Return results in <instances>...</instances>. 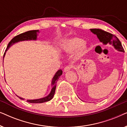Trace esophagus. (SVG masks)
<instances>
[{
	"mask_svg": "<svg viewBox=\"0 0 127 127\" xmlns=\"http://www.w3.org/2000/svg\"><path fill=\"white\" fill-rule=\"evenodd\" d=\"M72 68V66H70V65H68V66H66V67H65V68H64V71L65 72H68L69 70H70Z\"/></svg>",
	"mask_w": 127,
	"mask_h": 127,
	"instance_id": "esophagus-1",
	"label": "esophagus"
}]
</instances>
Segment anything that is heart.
Returning a JSON list of instances; mask_svg holds the SVG:
<instances>
[{
    "mask_svg": "<svg viewBox=\"0 0 127 127\" xmlns=\"http://www.w3.org/2000/svg\"><path fill=\"white\" fill-rule=\"evenodd\" d=\"M62 51L67 54H72L76 51V57L80 58L87 53L88 47L83 39L73 37L64 41L62 46Z\"/></svg>",
    "mask_w": 127,
    "mask_h": 127,
    "instance_id": "heart-1",
    "label": "heart"
}]
</instances>
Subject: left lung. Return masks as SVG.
I'll list each match as a JSON object with an SVG mask.
<instances>
[{
	"instance_id": "8db88e82",
	"label": "left lung",
	"mask_w": 127,
	"mask_h": 127,
	"mask_svg": "<svg viewBox=\"0 0 127 127\" xmlns=\"http://www.w3.org/2000/svg\"><path fill=\"white\" fill-rule=\"evenodd\" d=\"M90 31L94 34H96L99 41L103 43L104 44H109L112 45L117 51L124 52V50L121 45L120 41L114 34L100 29H91Z\"/></svg>"
}]
</instances>
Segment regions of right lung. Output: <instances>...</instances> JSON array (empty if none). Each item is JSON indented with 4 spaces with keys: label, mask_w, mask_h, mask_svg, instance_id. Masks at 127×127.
Instances as JSON below:
<instances>
[{
    "label": "right lung",
    "mask_w": 127,
    "mask_h": 127,
    "mask_svg": "<svg viewBox=\"0 0 127 127\" xmlns=\"http://www.w3.org/2000/svg\"><path fill=\"white\" fill-rule=\"evenodd\" d=\"M39 33V30H33V31H27V32L22 33L21 34H18L16 36H15L13 38L11 41H10L9 43L8 44L5 53H4V55H3V59L6 54V52L7 51V50L10 48V47H11L12 45H13L14 43L19 42V41H25V40H37V33ZM62 74V71L61 69L58 70L57 71L56 73L54 76L51 82V86L52 88L50 93L48 94L47 96L44 98L37 99H32V100H27V101L29 102V103H43V102H46L47 101H49L52 98H53L54 95L55 94V88H56V83L59 79V78ZM19 98L21 99L24 100V99L21 97L17 96Z\"/></svg>",
    "instance_id": "1"
}]
</instances>
